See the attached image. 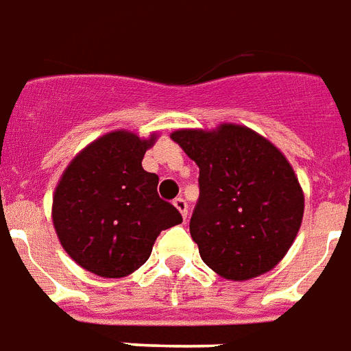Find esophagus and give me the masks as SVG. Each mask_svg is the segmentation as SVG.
<instances>
[{"mask_svg":"<svg viewBox=\"0 0 351 351\" xmlns=\"http://www.w3.org/2000/svg\"><path fill=\"white\" fill-rule=\"evenodd\" d=\"M173 204H175V208L178 210V212L182 214L184 219H186V217H188V202L184 201L182 197H178V199H175V202H173Z\"/></svg>","mask_w":351,"mask_h":351,"instance_id":"34e87169","label":"esophagus"}]
</instances>
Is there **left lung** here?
Returning <instances> with one entry per match:
<instances>
[{"instance_id":"obj_1","label":"left lung","mask_w":351,"mask_h":351,"mask_svg":"<svg viewBox=\"0 0 351 351\" xmlns=\"http://www.w3.org/2000/svg\"><path fill=\"white\" fill-rule=\"evenodd\" d=\"M171 139L199 165L189 221L204 264L230 281L275 268L303 219V189L282 152L241 124L176 130Z\"/></svg>"}]
</instances>
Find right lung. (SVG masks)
<instances>
[{
	"label": "right lung",
	"instance_id": "obj_1",
	"mask_svg": "<svg viewBox=\"0 0 351 351\" xmlns=\"http://www.w3.org/2000/svg\"><path fill=\"white\" fill-rule=\"evenodd\" d=\"M156 134L141 139L115 130L87 145L57 184L51 219L63 249L106 279L134 274L149 261L158 234L182 223L158 195V176L141 162Z\"/></svg>",
	"mask_w": 351,
	"mask_h": 351
}]
</instances>
